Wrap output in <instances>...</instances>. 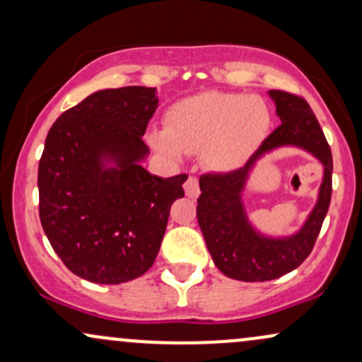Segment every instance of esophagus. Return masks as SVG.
Returning <instances> with one entry per match:
<instances>
[{
  "label": "esophagus",
  "mask_w": 362,
  "mask_h": 362,
  "mask_svg": "<svg viewBox=\"0 0 362 362\" xmlns=\"http://www.w3.org/2000/svg\"><path fill=\"white\" fill-rule=\"evenodd\" d=\"M184 189H185V195H187V197L197 199L199 194H200V190H199V180H197V178H195V177H189V178H187Z\"/></svg>",
  "instance_id": "obj_1"
}]
</instances>
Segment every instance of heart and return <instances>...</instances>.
Returning <instances> with one entry per match:
<instances>
[{
    "instance_id": "heart-1",
    "label": "heart",
    "mask_w": 362,
    "mask_h": 362,
    "mask_svg": "<svg viewBox=\"0 0 362 362\" xmlns=\"http://www.w3.org/2000/svg\"><path fill=\"white\" fill-rule=\"evenodd\" d=\"M269 126L272 115L258 95L206 93L177 103L167 112L165 133H153L150 139L168 158L204 151L209 168L230 173L258 150Z\"/></svg>"
}]
</instances>
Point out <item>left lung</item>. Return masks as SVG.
<instances>
[{
	"instance_id": "1",
	"label": "left lung",
	"mask_w": 362,
	"mask_h": 362,
	"mask_svg": "<svg viewBox=\"0 0 362 362\" xmlns=\"http://www.w3.org/2000/svg\"><path fill=\"white\" fill-rule=\"evenodd\" d=\"M281 124L264 139L241 170L226 175L200 177L197 221L212 261L221 273L239 281H268L298 268L310 255L332 194V153L319 121L298 95L268 90ZM280 147H298L322 165L316 206L293 233L275 237L249 219L244 192L250 173L264 156Z\"/></svg>"
}]
</instances>
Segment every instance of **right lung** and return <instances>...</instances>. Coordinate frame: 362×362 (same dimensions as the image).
I'll return each mask as SVG.
<instances>
[{
  "label": "right lung",
  "mask_w": 362,
  "mask_h": 362,
  "mask_svg": "<svg viewBox=\"0 0 362 362\" xmlns=\"http://www.w3.org/2000/svg\"><path fill=\"white\" fill-rule=\"evenodd\" d=\"M156 87L104 89L60 115L38 163L40 223L74 275L99 285L141 276L155 263L170 207L187 175H151L143 162Z\"/></svg>",
  "instance_id": "1"
}]
</instances>
